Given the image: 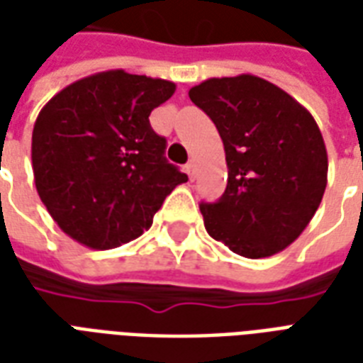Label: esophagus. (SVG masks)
<instances>
[{
    "instance_id": "34e87169",
    "label": "esophagus",
    "mask_w": 363,
    "mask_h": 363,
    "mask_svg": "<svg viewBox=\"0 0 363 363\" xmlns=\"http://www.w3.org/2000/svg\"><path fill=\"white\" fill-rule=\"evenodd\" d=\"M185 172L189 174V178H195V174H197V164H195V160H191V162H187L185 164Z\"/></svg>"
}]
</instances>
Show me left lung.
<instances>
[{"instance_id":"obj_1","label":"left lung","mask_w":363,"mask_h":363,"mask_svg":"<svg viewBox=\"0 0 363 363\" xmlns=\"http://www.w3.org/2000/svg\"><path fill=\"white\" fill-rule=\"evenodd\" d=\"M189 99L216 124L228 162L218 203L201 204L208 235L245 258L277 255L306 230L327 185V151L312 114L252 74L208 78Z\"/></svg>"}]
</instances>
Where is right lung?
<instances>
[{
    "instance_id": "right-lung-1",
    "label": "right lung",
    "mask_w": 363,
    "mask_h": 363,
    "mask_svg": "<svg viewBox=\"0 0 363 363\" xmlns=\"http://www.w3.org/2000/svg\"><path fill=\"white\" fill-rule=\"evenodd\" d=\"M174 91V82L118 68L72 82L43 105L32 132L34 182L68 237L95 250L128 243L187 182L149 122Z\"/></svg>"
}]
</instances>
